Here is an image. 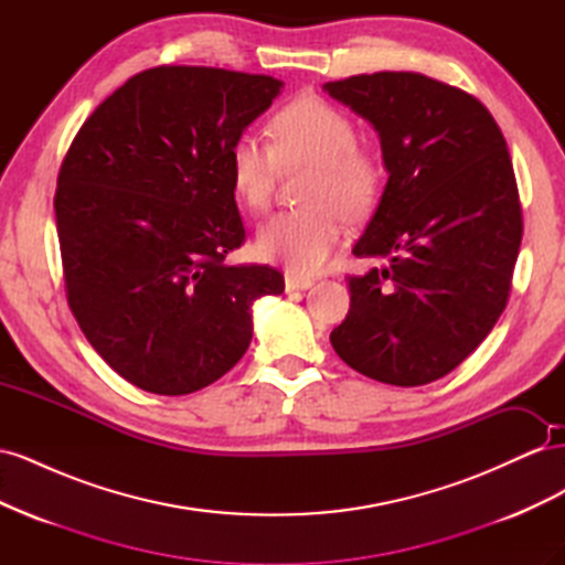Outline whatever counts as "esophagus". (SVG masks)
<instances>
[{
	"mask_svg": "<svg viewBox=\"0 0 565 565\" xmlns=\"http://www.w3.org/2000/svg\"><path fill=\"white\" fill-rule=\"evenodd\" d=\"M313 285L311 278L297 276V273H285V289L287 292H299V289H309Z\"/></svg>",
	"mask_w": 565,
	"mask_h": 565,
	"instance_id": "34e87169",
	"label": "esophagus"
}]
</instances>
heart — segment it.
Wrapping results in <instances>:
<instances>
[{"mask_svg": "<svg viewBox=\"0 0 565 565\" xmlns=\"http://www.w3.org/2000/svg\"><path fill=\"white\" fill-rule=\"evenodd\" d=\"M273 143L243 134L231 146L233 191L247 210L264 212L282 169L311 167L303 183L306 207L270 216L256 235V249L292 273L318 270L344 235L347 216L367 214L382 191V164L358 146L347 113L316 96H301L270 119Z\"/></svg>", "mask_w": 565, "mask_h": 565, "instance_id": "heart-1", "label": "heart"}]
</instances>
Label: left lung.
<instances>
[{
	"mask_svg": "<svg viewBox=\"0 0 565 565\" xmlns=\"http://www.w3.org/2000/svg\"><path fill=\"white\" fill-rule=\"evenodd\" d=\"M380 134L388 172L355 256L388 266L349 278L337 355L393 386L446 377L502 316L523 235L504 136L471 94L419 73L322 84Z\"/></svg>",
	"mask_w": 565,
	"mask_h": 565,
	"instance_id": "left-lung-1",
	"label": "left lung"
}]
</instances>
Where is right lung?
<instances>
[{"instance_id":"right-lung-1","label":"right lung","mask_w":565,"mask_h":565,"mask_svg":"<svg viewBox=\"0 0 565 565\" xmlns=\"http://www.w3.org/2000/svg\"><path fill=\"white\" fill-rule=\"evenodd\" d=\"M280 79L160 65L127 79L77 131L54 198L65 292L96 353L160 396L210 386L252 341L270 266H226L245 243L231 146Z\"/></svg>"}]
</instances>
